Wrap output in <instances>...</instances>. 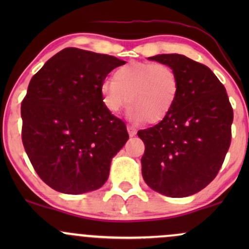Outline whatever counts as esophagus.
Instances as JSON below:
<instances>
[{
	"instance_id": "1",
	"label": "esophagus",
	"mask_w": 249,
	"mask_h": 249,
	"mask_svg": "<svg viewBox=\"0 0 249 249\" xmlns=\"http://www.w3.org/2000/svg\"><path fill=\"white\" fill-rule=\"evenodd\" d=\"M127 132H128V136L133 137V136H136V134H137V130L133 126H130V125H128V126H127Z\"/></svg>"
}]
</instances>
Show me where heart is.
Returning a JSON list of instances; mask_svg holds the SVG:
<instances>
[{
  "mask_svg": "<svg viewBox=\"0 0 249 249\" xmlns=\"http://www.w3.org/2000/svg\"><path fill=\"white\" fill-rule=\"evenodd\" d=\"M180 81L170 65L134 62L118 68L112 79L101 83L103 104L111 113H118L131 103L127 116L141 123L160 122L176 104Z\"/></svg>",
  "mask_w": 249,
  "mask_h": 249,
  "instance_id": "obj_1",
  "label": "heart"
}]
</instances>
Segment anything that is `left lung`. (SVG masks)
I'll return each mask as SVG.
<instances>
[{
    "instance_id": "obj_1",
    "label": "left lung",
    "mask_w": 249,
    "mask_h": 249,
    "mask_svg": "<svg viewBox=\"0 0 249 249\" xmlns=\"http://www.w3.org/2000/svg\"><path fill=\"white\" fill-rule=\"evenodd\" d=\"M148 59L173 68L180 91L160 123L138 131L145 144L142 178L156 192L184 198L218 174L231 145L233 108L225 87L206 65L179 53Z\"/></svg>"
}]
</instances>
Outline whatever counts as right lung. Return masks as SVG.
Instances as JSON below:
<instances>
[{
  "label": "right lung",
  "mask_w": 249,
  "mask_h": 249,
  "mask_svg": "<svg viewBox=\"0 0 249 249\" xmlns=\"http://www.w3.org/2000/svg\"><path fill=\"white\" fill-rule=\"evenodd\" d=\"M125 63L65 48L31 78L21 104L22 142L39 178L57 192H91L107 180L128 134L103 104L101 83Z\"/></svg>",
  "instance_id": "right-lung-1"
}]
</instances>
